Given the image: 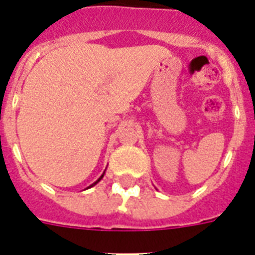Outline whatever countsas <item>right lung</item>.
<instances>
[{
    "instance_id": "obj_1",
    "label": "right lung",
    "mask_w": 255,
    "mask_h": 255,
    "mask_svg": "<svg viewBox=\"0 0 255 255\" xmlns=\"http://www.w3.org/2000/svg\"><path fill=\"white\" fill-rule=\"evenodd\" d=\"M102 177H103V174H102V176H100V178H99V180H98V181H96V182H99L100 180H102ZM96 182H94V184H92V185H95ZM92 185H91V186H92ZM91 186H88V188H91Z\"/></svg>"
}]
</instances>
